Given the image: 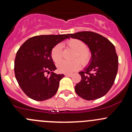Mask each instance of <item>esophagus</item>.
<instances>
[{"label":"esophagus","mask_w":132,"mask_h":132,"mask_svg":"<svg viewBox=\"0 0 132 132\" xmlns=\"http://www.w3.org/2000/svg\"><path fill=\"white\" fill-rule=\"evenodd\" d=\"M65 76H66V77H71V76H72V74H66V75H65Z\"/></svg>","instance_id":"esophagus-1"}]
</instances>
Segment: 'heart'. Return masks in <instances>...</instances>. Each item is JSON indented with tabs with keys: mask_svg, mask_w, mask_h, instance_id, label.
Returning <instances> with one entry per match:
<instances>
[{
	"mask_svg": "<svg viewBox=\"0 0 132 132\" xmlns=\"http://www.w3.org/2000/svg\"><path fill=\"white\" fill-rule=\"evenodd\" d=\"M66 45L75 51L73 60L71 62L61 61L57 64L58 71L62 73H71L79 70L81 63L84 66H87L91 62L92 58L91 52L88 48L86 47V44L78 39H70L66 41ZM50 56L54 62H58L62 58V46L57 44L52 48Z\"/></svg>",
	"mask_w": 132,
	"mask_h": 132,
	"instance_id": "b5f03b06",
	"label": "heart"
}]
</instances>
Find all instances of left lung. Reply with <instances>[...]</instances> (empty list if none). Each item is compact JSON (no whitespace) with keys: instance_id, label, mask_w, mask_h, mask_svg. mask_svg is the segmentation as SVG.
I'll list each match as a JSON object with an SVG mask.
<instances>
[{"instance_id":"obj_1","label":"left lung","mask_w":132,"mask_h":132,"mask_svg":"<svg viewBox=\"0 0 132 132\" xmlns=\"http://www.w3.org/2000/svg\"><path fill=\"white\" fill-rule=\"evenodd\" d=\"M84 42L92 54L89 66L80 71V82L75 87L76 93L86 100H94L105 95L114 84L118 70V57L115 46L103 36L90 31L68 34Z\"/></svg>"}]
</instances>
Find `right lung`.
I'll list each match as a JSON object with an SVG mask.
<instances>
[{"mask_svg":"<svg viewBox=\"0 0 132 132\" xmlns=\"http://www.w3.org/2000/svg\"><path fill=\"white\" fill-rule=\"evenodd\" d=\"M69 38L68 34L32 37L18 49L14 60V74L24 93L36 101L50 99L56 94L59 81L64 77L56 74L50 52L54 46ZM51 75L46 77L45 72Z\"/></svg>","mask_w":132,"mask_h":132,"instance_id":"right-lung-1","label":"right lung"}]
</instances>
